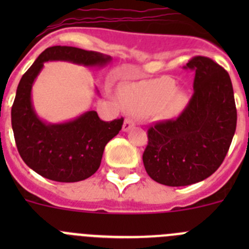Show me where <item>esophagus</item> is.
<instances>
[{
  "instance_id": "esophagus-1",
  "label": "esophagus",
  "mask_w": 249,
  "mask_h": 249,
  "mask_svg": "<svg viewBox=\"0 0 249 249\" xmlns=\"http://www.w3.org/2000/svg\"><path fill=\"white\" fill-rule=\"evenodd\" d=\"M135 126V121L132 120L131 117H127L126 120H124V122H123V126H122V131L123 132H127L129 131V129L132 128V127Z\"/></svg>"
}]
</instances>
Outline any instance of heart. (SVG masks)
Here are the masks:
<instances>
[{
  "label": "heart",
  "instance_id": "heart-1",
  "mask_svg": "<svg viewBox=\"0 0 249 249\" xmlns=\"http://www.w3.org/2000/svg\"><path fill=\"white\" fill-rule=\"evenodd\" d=\"M175 86L172 78L160 77L123 87L121 97L131 108L149 109L158 107L164 116H175L187 103V94L175 89Z\"/></svg>",
  "mask_w": 249,
  "mask_h": 249
}]
</instances>
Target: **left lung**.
<instances>
[{
    "label": "left lung",
    "mask_w": 249,
    "mask_h": 249,
    "mask_svg": "<svg viewBox=\"0 0 249 249\" xmlns=\"http://www.w3.org/2000/svg\"><path fill=\"white\" fill-rule=\"evenodd\" d=\"M183 68L195 72L192 98L177 120L148 129L142 157L149 177L169 187L190 186L213 175L227 155L237 126L227 71L202 56Z\"/></svg>",
    "instance_id": "1"
}]
</instances>
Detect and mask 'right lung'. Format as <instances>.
<instances>
[{"mask_svg": "<svg viewBox=\"0 0 249 249\" xmlns=\"http://www.w3.org/2000/svg\"><path fill=\"white\" fill-rule=\"evenodd\" d=\"M50 61L100 68L108 65L112 57L68 46L47 48L22 76L11 111L17 149L31 169L51 181H83L100 168L106 144L118 135L123 118L105 122L96 111H86L66 122L43 121L34 107L32 87L45 62ZM96 93L100 96L97 87Z\"/></svg>", "mask_w": 249, "mask_h": 249, "instance_id": "1", "label": "right lung"}]
</instances>
